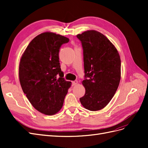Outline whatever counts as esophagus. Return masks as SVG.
Masks as SVG:
<instances>
[{
	"label": "esophagus",
	"instance_id": "esophagus-1",
	"mask_svg": "<svg viewBox=\"0 0 148 148\" xmlns=\"http://www.w3.org/2000/svg\"><path fill=\"white\" fill-rule=\"evenodd\" d=\"M77 84H78V81H77V80H75V81H74V82H72L73 86H75V85H77Z\"/></svg>",
	"mask_w": 148,
	"mask_h": 148
}]
</instances>
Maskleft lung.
I'll return each instance as SVG.
<instances>
[{
  "mask_svg": "<svg viewBox=\"0 0 148 148\" xmlns=\"http://www.w3.org/2000/svg\"><path fill=\"white\" fill-rule=\"evenodd\" d=\"M77 37L83 49L85 88L79 99L89 110L102 109L109 104L117 91L121 78V60L117 49L99 31L88 30Z\"/></svg>",
  "mask_w": 148,
  "mask_h": 148,
  "instance_id": "left-lung-1",
  "label": "left lung"
}]
</instances>
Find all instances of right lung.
Returning <instances> with one entry per match:
<instances>
[{"mask_svg": "<svg viewBox=\"0 0 148 148\" xmlns=\"http://www.w3.org/2000/svg\"><path fill=\"white\" fill-rule=\"evenodd\" d=\"M69 39L52 32L31 41L22 55L19 79L23 92L34 108L45 115L59 112L71 83L63 78L59 63L61 46Z\"/></svg>", "mask_w": 148, "mask_h": 148, "instance_id": "1", "label": "right lung"}]
</instances>
